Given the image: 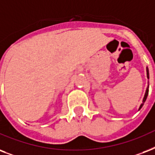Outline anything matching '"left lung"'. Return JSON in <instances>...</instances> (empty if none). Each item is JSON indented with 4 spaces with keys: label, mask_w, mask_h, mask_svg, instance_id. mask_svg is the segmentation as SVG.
<instances>
[{
    "label": "left lung",
    "mask_w": 155,
    "mask_h": 155,
    "mask_svg": "<svg viewBox=\"0 0 155 155\" xmlns=\"http://www.w3.org/2000/svg\"><path fill=\"white\" fill-rule=\"evenodd\" d=\"M146 71H147V78H148V79H149V70H148V68L146 69ZM148 93H149V88H147V89H146V94H145V97H144V98H143V103H144V102H145V101H146V98H147V96H148ZM143 103L140 105L139 110H140V108L142 107V106H143Z\"/></svg>",
    "instance_id": "8db88e82"
}]
</instances>
